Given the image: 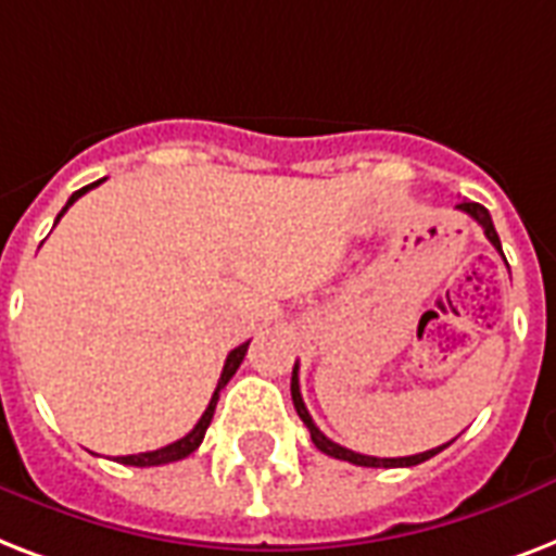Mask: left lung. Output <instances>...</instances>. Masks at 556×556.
I'll use <instances>...</instances> for the list:
<instances>
[{"label": "left lung", "instance_id": "1", "mask_svg": "<svg viewBox=\"0 0 556 556\" xmlns=\"http://www.w3.org/2000/svg\"><path fill=\"white\" fill-rule=\"evenodd\" d=\"M458 211L470 214V217L479 223L481 229H484V235H488L490 243L498 249V255L505 257V252H502V243H498L496 229H493V219H490V211L484 208V205H479V202H462V205H458ZM505 264H507V261H505ZM290 391H292V403H295V412H299V417L304 420V426L309 429V438H313V443H316V450H321V453L330 455V458H339V462H351V464H356V467H415V464H424L426 458H432V455H438L441 450H446V443H443V446H434V450H426V453H417V455H406V458H374V455L354 453V450H348V446H339L337 441H330V438H327V434L321 432L316 424H313V417H309L307 406H304V400H301L299 363H295V368H292Z\"/></svg>", "mask_w": 556, "mask_h": 556}]
</instances>
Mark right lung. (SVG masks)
Segmentation results:
<instances>
[{"label": "right lung", "instance_id": "add662e5", "mask_svg": "<svg viewBox=\"0 0 556 556\" xmlns=\"http://www.w3.org/2000/svg\"><path fill=\"white\" fill-rule=\"evenodd\" d=\"M98 182H103V179H98ZM98 182L86 185V188H80V191L72 193V197H68V202H66V208H63L58 214V223H60V217H63V214H66V211H68V205H72V202H75V200H80V197H84L86 191H92V188ZM247 348H249V342H243V345H238V348H235V351H231L229 356H226V365H223V374H219L217 389H214V394H211L208 408L202 412V417H200V420H197V426H193L191 432L185 434V438H179V441L167 443V446H162V450H153V453H139V455H122L118 462L130 464V467H159V464L182 462V458H188V455H191L193 450L200 446L202 438H205V429H208L211 417H214V408H217L219 391L226 389V382H229L231 377H235V371H238L240 363H243V356H247Z\"/></svg>", "mask_w": 556, "mask_h": 556}]
</instances>
